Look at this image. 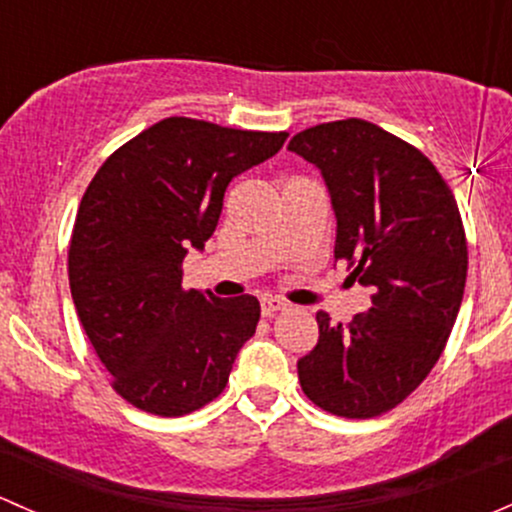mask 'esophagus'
I'll list each match as a JSON object with an SVG mask.
<instances>
[{
	"label": "esophagus",
	"instance_id": "esophagus-1",
	"mask_svg": "<svg viewBox=\"0 0 512 512\" xmlns=\"http://www.w3.org/2000/svg\"><path fill=\"white\" fill-rule=\"evenodd\" d=\"M281 310H286V303H283L281 298H273V295H266V298H261V313L266 315V318L281 313Z\"/></svg>",
	"mask_w": 512,
	"mask_h": 512
}]
</instances>
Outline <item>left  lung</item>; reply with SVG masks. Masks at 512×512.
I'll return each instance as SVG.
<instances>
[{
    "label": "left lung",
    "mask_w": 512,
    "mask_h": 512,
    "mask_svg": "<svg viewBox=\"0 0 512 512\" xmlns=\"http://www.w3.org/2000/svg\"><path fill=\"white\" fill-rule=\"evenodd\" d=\"M288 150L323 172L337 217L335 261L372 288L347 325L315 315L318 345L298 360L315 407L372 419L434 370L463 300L468 244L461 212L434 162L360 118L303 130Z\"/></svg>",
    "instance_id": "left-lung-1"
}]
</instances>
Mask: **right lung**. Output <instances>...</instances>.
<instances>
[{"label": "right lung", "mask_w": 512, "mask_h": 512, "mask_svg": "<svg viewBox=\"0 0 512 512\" xmlns=\"http://www.w3.org/2000/svg\"><path fill=\"white\" fill-rule=\"evenodd\" d=\"M286 138L175 115L118 147L88 184L68 244L73 305L110 387L142 412L184 416L217 399L256 333L254 295L184 288L182 258L214 234L231 179Z\"/></svg>", "instance_id": "add662e5"}]
</instances>
